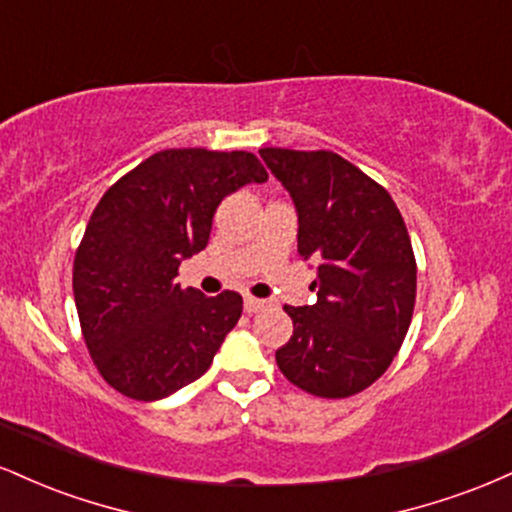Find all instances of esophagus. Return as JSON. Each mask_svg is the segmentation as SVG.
Returning <instances> with one entry per match:
<instances>
[{
  "instance_id": "34e87169",
  "label": "esophagus",
  "mask_w": 512,
  "mask_h": 512,
  "mask_svg": "<svg viewBox=\"0 0 512 512\" xmlns=\"http://www.w3.org/2000/svg\"><path fill=\"white\" fill-rule=\"evenodd\" d=\"M269 301H262V298H255V296H245V313H260L262 308H267Z\"/></svg>"
}]
</instances>
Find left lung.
<instances>
[{"label": "left lung", "mask_w": 512, "mask_h": 512, "mask_svg": "<svg viewBox=\"0 0 512 512\" xmlns=\"http://www.w3.org/2000/svg\"><path fill=\"white\" fill-rule=\"evenodd\" d=\"M298 211V255L317 303L284 305L293 337L276 366L308 395L344 399L390 368L416 301V260L390 192L334 151L260 149Z\"/></svg>", "instance_id": "left-lung-1"}]
</instances>
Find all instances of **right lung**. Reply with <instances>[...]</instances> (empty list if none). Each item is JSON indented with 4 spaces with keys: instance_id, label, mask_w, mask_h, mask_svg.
Here are the masks:
<instances>
[{
    "instance_id": "right-lung-1",
    "label": "right lung",
    "mask_w": 512,
    "mask_h": 512,
    "mask_svg": "<svg viewBox=\"0 0 512 512\" xmlns=\"http://www.w3.org/2000/svg\"><path fill=\"white\" fill-rule=\"evenodd\" d=\"M267 170L248 151L166 149L101 197L74 255V301L98 373L139 402L163 399L207 373L243 298H209L175 281L209 243L221 199Z\"/></svg>"
}]
</instances>
